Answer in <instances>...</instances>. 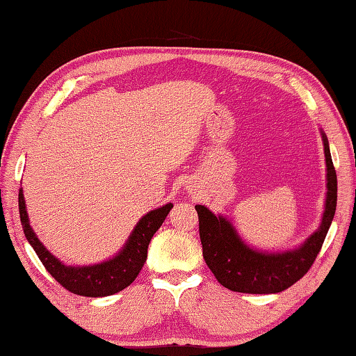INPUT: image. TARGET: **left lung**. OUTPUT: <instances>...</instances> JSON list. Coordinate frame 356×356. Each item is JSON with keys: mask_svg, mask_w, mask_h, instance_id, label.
<instances>
[{"mask_svg": "<svg viewBox=\"0 0 356 356\" xmlns=\"http://www.w3.org/2000/svg\"><path fill=\"white\" fill-rule=\"evenodd\" d=\"M325 156V202L316 232L301 245L284 252H266L250 247L225 216L214 214L205 205H196L202 254L208 268L225 289L239 293L270 295L289 289L307 273L332 225L337 210V171L333 168L329 140L323 129Z\"/></svg>", "mask_w": 356, "mask_h": 356, "instance_id": "left-lung-1", "label": "left lung"}]
</instances>
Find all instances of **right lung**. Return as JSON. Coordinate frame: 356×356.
<instances>
[{"label": "right lung", "mask_w": 356, "mask_h": 356, "mask_svg": "<svg viewBox=\"0 0 356 356\" xmlns=\"http://www.w3.org/2000/svg\"><path fill=\"white\" fill-rule=\"evenodd\" d=\"M18 207L26 239L52 277L75 295L102 298L118 293V291L127 289L140 273L146 256H148L151 238L163 224L166 216L171 211L172 204L170 202V204L146 213L137 222L129 238L115 256L109 257L108 261L90 264V266H66L43 245V242L37 238L31 227L23 188H19Z\"/></svg>", "instance_id": "right-lung-1"}]
</instances>
